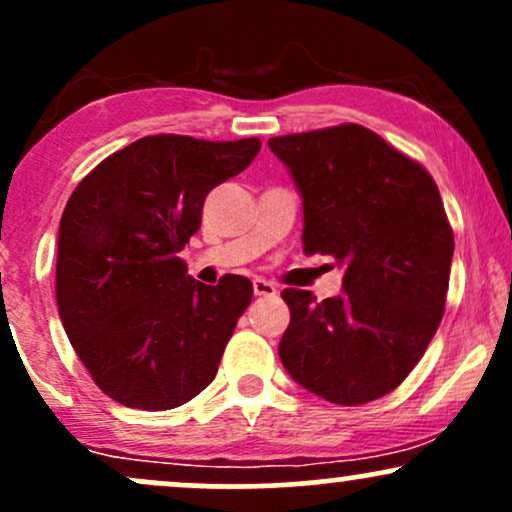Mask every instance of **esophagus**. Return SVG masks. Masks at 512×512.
<instances>
[{"instance_id":"1","label":"esophagus","mask_w":512,"mask_h":512,"mask_svg":"<svg viewBox=\"0 0 512 512\" xmlns=\"http://www.w3.org/2000/svg\"><path fill=\"white\" fill-rule=\"evenodd\" d=\"M252 291H255V296H274L276 286L267 279H255L252 281Z\"/></svg>"}]
</instances>
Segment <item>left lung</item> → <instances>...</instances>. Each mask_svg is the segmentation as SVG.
<instances>
[{
    "label": "left lung",
    "instance_id": "obj_1",
    "mask_svg": "<svg viewBox=\"0 0 512 512\" xmlns=\"http://www.w3.org/2000/svg\"><path fill=\"white\" fill-rule=\"evenodd\" d=\"M303 197V252L344 267L342 296L284 289L279 358L332 404L385 397L411 373L445 310L455 238L428 170L361 125L269 139Z\"/></svg>",
    "mask_w": 512,
    "mask_h": 512
}]
</instances>
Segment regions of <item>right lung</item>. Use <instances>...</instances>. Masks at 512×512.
Returning a JSON list of instances; mask_svg holds the SVG:
<instances>
[{
    "label": "right lung",
    "mask_w": 512,
    "mask_h": 512,
    "mask_svg": "<svg viewBox=\"0 0 512 512\" xmlns=\"http://www.w3.org/2000/svg\"><path fill=\"white\" fill-rule=\"evenodd\" d=\"M257 137L137 139L76 185L57 240V308L93 383L132 409L190 402L214 380L252 301L250 279L216 286L187 276L178 252L202 223L204 199L243 173Z\"/></svg>",
    "instance_id": "add662e5"
}]
</instances>
